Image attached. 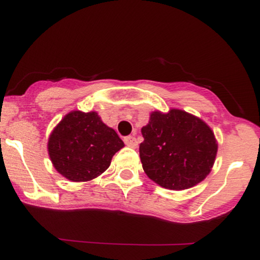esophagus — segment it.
I'll list each match as a JSON object with an SVG mask.
<instances>
[{
  "label": "esophagus",
  "mask_w": 260,
  "mask_h": 260,
  "mask_svg": "<svg viewBox=\"0 0 260 260\" xmlns=\"http://www.w3.org/2000/svg\"><path fill=\"white\" fill-rule=\"evenodd\" d=\"M124 143H126V145L131 148H136L137 145H138V142H137L136 137L133 136H128V137H124Z\"/></svg>",
  "instance_id": "1"
}]
</instances>
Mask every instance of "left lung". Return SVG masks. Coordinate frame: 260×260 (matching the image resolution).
<instances>
[{"label":"left lung","instance_id":"8db88e82","mask_svg":"<svg viewBox=\"0 0 260 260\" xmlns=\"http://www.w3.org/2000/svg\"><path fill=\"white\" fill-rule=\"evenodd\" d=\"M142 134L143 169L161 187L187 189L204 180L213 168L217 151L213 131L186 111L153 112Z\"/></svg>","mask_w":260,"mask_h":260}]
</instances>
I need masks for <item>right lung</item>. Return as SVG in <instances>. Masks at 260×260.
I'll return each instance as SVG.
<instances>
[{
  "label": "right lung",
  "instance_id": "1",
  "mask_svg": "<svg viewBox=\"0 0 260 260\" xmlns=\"http://www.w3.org/2000/svg\"><path fill=\"white\" fill-rule=\"evenodd\" d=\"M47 147L59 174L70 181L84 182L103 174L124 144L96 112L72 111L53 129Z\"/></svg>",
  "mask_w": 260,
  "mask_h": 260
}]
</instances>
